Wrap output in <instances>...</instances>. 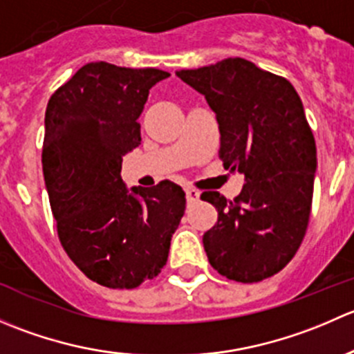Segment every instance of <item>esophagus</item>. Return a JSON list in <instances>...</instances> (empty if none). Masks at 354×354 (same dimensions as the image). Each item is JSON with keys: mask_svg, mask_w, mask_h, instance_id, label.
I'll list each match as a JSON object with an SVG mask.
<instances>
[{"mask_svg": "<svg viewBox=\"0 0 354 354\" xmlns=\"http://www.w3.org/2000/svg\"><path fill=\"white\" fill-rule=\"evenodd\" d=\"M185 194H187V200H188V203L197 202V200L200 198V192H198V190H195V188H187V192H185Z\"/></svg>", "mask_w": 354, "mask_h": 354, "instance_id": "obj_1", "label": "esophagus"}]
</instances>
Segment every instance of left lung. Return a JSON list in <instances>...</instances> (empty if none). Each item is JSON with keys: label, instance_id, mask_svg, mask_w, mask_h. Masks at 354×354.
<instances>
[{"label": "left lung", "instance_id": "obj_1", "mask_svg": "<svg viewBox=\"0 0 354 354\" xmlns=\"http://www.w3.org/2000/svg\"><path fill=\"white\" fill-rule=\"evenodd\" d=\"M176 75L216 113L224 169L245 174L233 200L219 192L200 197L217 209L203 234L207 259L227 279H267L298 252L312 210L317 147L301 99L286 78L243 58Z\"/></svg>", "mask_w": 354, "mask_h": 354}]
</instances>
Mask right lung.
Masks as SVG:
<instances>
[{"label":"right lung","mask_w":354,"mask_h":354,"mask_svg":"<svg viewBox=\"0 0 354 354\" xmlns=\"http://www.w3.org/2000/svg\"><path fill=\"white\" fill-rule=\"evenodd\" d=\"M167 71L87 63L46 108L42 171L66 255L94 283L133 289L166 266L185 214L173 181L128 194L121 162L138 147L149 91Z\"/></svg>","instance_id":"obj_1"}]
</instances>
